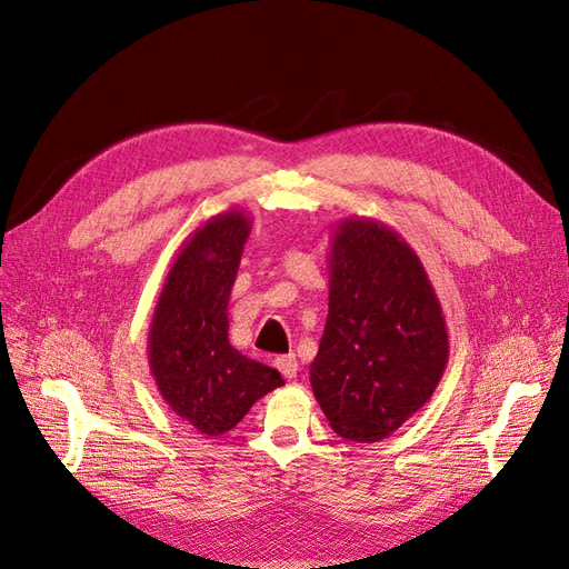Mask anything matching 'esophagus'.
Here are the masks:
<instances>
[{"instance_id": "esophagus-1", "label": "esophagus", "mask_w": 569, "mask_h": 569, "mask_svg": "<svg viewBox=\"0 0 569 569\" xmlns=\"http://www.w3.org/2000/svg\"><path fill=\"white\" fill-rule=\"evenodd\" d=\"M274 366H278V370L287 377V380H295L297 372H299V360L295 353H287V356H280L278 360H274Z\"/></svg>"}]
</instances>
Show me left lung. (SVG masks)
Returning a JSON list of instances; mask_svg holds the SVG:
<instances>
[{
  "instance_id": "8db88e82",
  "label": "left lung",
  "mask_w": 569,
  "mask_h": 569,
  "mask_svg": "<svg viewBox=\"0 0 569 569\" xmlns=\"http://www.w3.org/2000/svg\"><path fill=\"white\" fill-rule=\"evenodd\" d=\"M330 311L311 387L335 432L372 443L432 399L449 363V330L418 253L372 218L337 222Z\"/></svg>"
}]
</instances>
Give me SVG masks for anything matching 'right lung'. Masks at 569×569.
<instances>
[{
	"instance_id": "1",
	"label": "right lung",
	"mask_w": 569,
	"mask_h": 569,
	"mask_svg": "<svg viewBox=\"0 0 569 569\" xmlns=\"http://www.w3.org/2000/svg\"><path fill=\"white\" fill-rule=\"evenodd\" d=\"M249 232V216L230 209L189 234L149 325L147 356L159 393L206 437L230 432L261 396L284 385L278 370L228 339V301Z\"/></svg>"
}]
</instances>
